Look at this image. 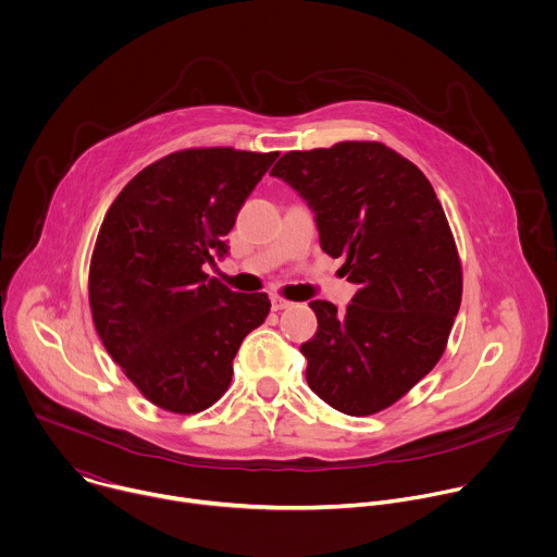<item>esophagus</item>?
<instances>
[{
  "label": "esophagus",
  "instance_id": "esophagus-1",
  "mask_svg": "<svg viewBox=\"0 0 557 557\" xmlns=\"http://www.w3.org/2000/svg\"><path fill=\"white\" fill-rule=\"evenodd\" d=\"M289 307H292L289 300H285V298H281V296H272V309H274V311H283V309H289Z\"/></svg>",
  "mask_w": 557,
  "mask_h": 557
}]
</instances>
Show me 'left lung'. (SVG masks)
<instances>
[{"instance_id":"obj_1","label":"left lung","mask_w":557,"mask_h":557,"mask_svg":"<svg viewBox=\"0 0 557 557\" xmlns=\"http://www.w3.org/2000/svg\"><path fill=\"white\" fill-rule=\"evenodd\" d=\"M315 215L320 246L359 289L344 313L311 300L309 387L348 416L376 413L433 370L461 302V265L426 176L376 141L287 152L270 172Z\"/></svg>"}]
</instances>
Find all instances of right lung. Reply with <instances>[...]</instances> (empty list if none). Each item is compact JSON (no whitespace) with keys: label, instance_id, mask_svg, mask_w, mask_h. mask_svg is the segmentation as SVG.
Instances as JSON below:
<instances>
[{"label":"right lung","instance_id":"obj_1","mask_svg":"<svg viewBox=\"0 0 557 557\" xmlns=\"http://www.w3.org/2000/svg\"><path fill=\"white\" fill-rule=\"evenodd\" d=\"M278 152L196 148L141 170L111 205L94 248L89 305L124 374L154 405L198 413L228 387L268 294L205 274L228 252L239 209Z\"/></svg>","mask_w":557,"mask_h":557}]
</instances>
